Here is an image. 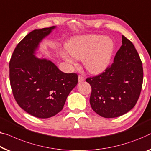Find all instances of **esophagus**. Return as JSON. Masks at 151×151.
Segmentation results:
<instances>
[{
	"instance_id": "1",
	"label": "esophagus",
	"mask_w": 151,
	"mask_h": 151,
	"mask_svg": "<svg viewBox=\"0 0 151 151\" xmlns=\"http://www.w3.org/2000/svg\"><path fill=\"white\" fill-rule=\"evenodd\" d=\"M78 82H82L84 81V77L82 75H79L78 76Z\"/></svg>"
}]
</instances>
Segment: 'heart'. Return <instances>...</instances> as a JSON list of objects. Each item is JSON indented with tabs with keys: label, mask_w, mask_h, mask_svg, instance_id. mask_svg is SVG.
<instances>
[{
	"label": "heart",
	"mask_w": 151,
	"mask_h": 151,
	"mask_svg": "<svg viewBox=\"0 0 151 151\" xmlns=\"http://www.w3.org/2000/svg\"><path fill=\"white\" fill-rule=\"evenodd\" d=\"M113 42L108 37L88 35L74 38L67 45L68 52L76 59H83L86 69L91 73H99L107 68L113 51ZM67 62L74 60L66 53H62Z\"/></svg>",
	"instance_id": "obj_1"
}]
</instances>
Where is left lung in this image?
<instances>
[{
	"mask_svg": "<svg viewBox=\"0 0 151 151\" xmlns=\"http://www.w3.org/2000/svg\"><path fill=\"white\" fill-rule=\"evenodd\" d=\"M86 81L91 87L90 104L100 116L118 117L133 109L143 83L142 63L133 43L122 36V45L112 64Z\"/></svg>",
	"mask_w": 151,
	"mask_h": 151,
	"instance_id": "1",
	"label": "left lung"
}]
</instances>
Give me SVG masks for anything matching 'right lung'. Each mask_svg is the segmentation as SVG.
<instances>
[{"label":"right lung","mask_w":151,"mask_h":151,"mask_svg":"<svg viewBox=\"0 0 151 151\" xmlns=\"http://www.w3.org/2000/svg\"><path fill=\"white\" fill-rule=\"evenodd\" d=\"M55 26L35 30L15 47L9 62V79L17 104L35 117L47 119L63 109L78 83L76 73H64L53 62L38 59L34 51Z\"/></svg>","instance_id":"right-lung-1"}]
</instances>
